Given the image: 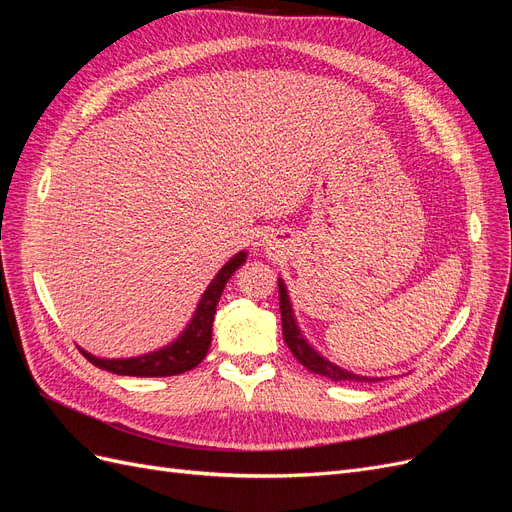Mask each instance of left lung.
<instances>
[{
  "mask_svg": "<svg viewBox=\"0 0 512 512\" xmlns=\"http://www.w3.org/2000/svg\"><path fill=\"white\" fill-rule=\"evenodd\" d=\"M277 286H280V312H282V333H284V342L290 348V352L297 356V361L307 367L309 371H314L318 376L324 378H331L335 382H376L378 378H367V376H359V374H352L348 369H342L333 365L331 361L324 359L320 356L312 346L307 344V339L301 335L299 327H297V320H294L292 314V305L288 299V292L284 286V280H277Z\"/></svg>",
  "mask_w": 512,
  "mask_h": 512,
  "instance_id": "1",
  "label": "left lung"
}]
</instances>
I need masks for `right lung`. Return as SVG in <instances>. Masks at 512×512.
Listing matches in <instances>:
<instances>
[{"instance_id":"right-lung-1","label":"right lung","mask_w":512,"mask_h":512,"mask_svg":"<svg viewBox=\"0 0 512 512\" xmlns=\"http://www.w3.org/2000/svg\"><path fill=\"white\" fill-rule=\"evenodd\" d=\"M245 258L247 252H239L226 262L222 271H218V275H215L211 284L207 286L203 299H200L190 324L173 344L143 356H132V359H98V356L81 350L85 354V359L100 369L111 371V374L136 378H166L185 374V371L194 369L205 359V354L211 346L213 316L224 292V286L230 280V275L243 265Z\"/></svg>"}]
</instances>
